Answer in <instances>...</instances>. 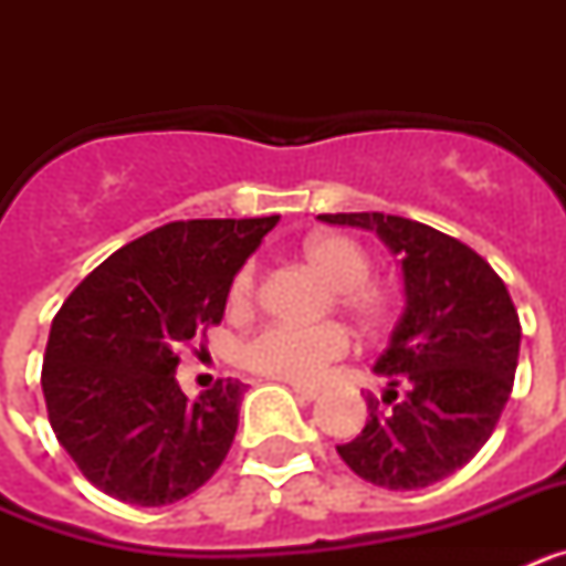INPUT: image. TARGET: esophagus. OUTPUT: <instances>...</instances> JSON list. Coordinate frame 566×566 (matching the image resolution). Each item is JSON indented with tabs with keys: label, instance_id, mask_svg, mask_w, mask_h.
Masks as SVG:
<instances>
[{
	"label": "esophagus",
	"instance_id": "1",
	"mask_svg": "<svg viewBox=\"0 0 566 566\" xmlns=\"http://www.w3.org/2000/svg\"><path fill=\"white\" fill-rule=\"evenodd\" d=\"M292 391L297 394L300 399H306V402H312V399H317L319 394H323V391H319V388H317V385H300V382L292 385Z\"/></svg>",
	"mask_w": 566,
	"mask_h": 566
}]
</instances>
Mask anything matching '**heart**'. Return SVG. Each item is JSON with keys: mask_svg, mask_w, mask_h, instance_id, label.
<instances>
[{"mask_svg": "<svg viewBox=\"0 0 566 566\" xmlns=\"http://www.w3.org/2000/svg\"><path fill=\"white\" fill-rule=\"evenodd\" d=\"M303 258L314 272L326 277L328 286L334 289L337 306L352 314L359 326L374 328L382 323L388 314V294L368 280L371 277V258L359 240L337 232L314 234L303 247ZM254 286H258L254 266L240 269L232 292H229L232 312H243L252 306ZM345 352H348V334L334 323L308 328L272 323L240 345L238 357L243 368L263 374V377L312 382Z\"/></svg>", "mask_w": 566, "mask_h": 566, "instance_id": "b5f03b06", "label": "heart"}]
</instances>
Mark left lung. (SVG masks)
Returning <instances> with one entry per match:
<instances>
[{
    "instance_id": "left-lung-1",
    "label": "left lung",
    "mask_w": 566,
    "mask_h": 566,
    "mask_svg": "<svg viewBox=\"0 0 566 566\" xmlns=\"http://www.w3.org/2000/svg\"><path fill=\"white\" fill-rule=\"evenodd\" d=\"M377 232L399 258L405 312L374 371L388 377L382 402L368 397V422L337 444L365 482L417 490L457 473L482 451L518 365L522 326L504 280L462 240L382 212L317 214Z\"/></svg>"
}]
</instances>
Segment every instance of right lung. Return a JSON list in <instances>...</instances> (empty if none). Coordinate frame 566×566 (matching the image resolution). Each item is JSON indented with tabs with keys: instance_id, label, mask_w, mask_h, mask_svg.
Masks as SVG:
<instances>
[{
	"instance_id": "add662e5",
	"label": "right lung",
	"mask_w": 566,
	"mask_h": 566,
	"mask_svg": "<svg viewBox=\"0 0 566 566\" xmlns=\"http://www.w3.org/2000/svg\"><path fill=\"white\" fill-rule=\"evenodd\" d=\"M277 221L167 223L109 254L64 300L42 391L59 444L102 493L161 507L221 468L243 382L218 379L189 402L178 352L221 323L234 274Z\"/></svg>"
}]
</instances>
